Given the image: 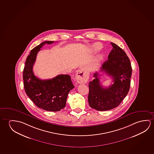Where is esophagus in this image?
Wrapping results in <instances>:
<instances>
[{"label": "esophagus", "mask_w": 154, "mask_h": 154, "mask_svg": "<svg viewBox=\"0 0 154 154\" xmlns=\"http://www.w3.org/2000/svg\"><path fill=\"white\" fill-rule=\"evenodd\" d=\"M89 78L88 73L84 69H81L79 70L76 75V80L79 84H84L88 82Z\"/></svg>", "instance_id": "34e87169"}]
</instances>
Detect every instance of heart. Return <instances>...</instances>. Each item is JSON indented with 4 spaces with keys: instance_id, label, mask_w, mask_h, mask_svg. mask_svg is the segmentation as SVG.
<instances>
[{
    "instance_id": "heart-1",
    "label": "heart",
    "mask_w": 154,
    "mask_h": 154,
    "mask_svg": "<svg viewBox=\"0 0 154 154\" xmlns=\"http://www.w3.org/2000/svg\"><path fill=\"white\" fill-rule=\"evenodd\" d=\"M93 47L94 48V49L95 51H99V50H100L101 49V45L99 44H98V43H97V44H95L93 46ZM102 58H103V55L102 54H99L98 56H97V59H96V62L97 63V62H99L102 59Z\"/></svg>"
}]
</instances>
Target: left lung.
<instances>
[{"label":"left lung","mask_w":154,"mask_h":154,"mask_svg":"<svg viewBox=\"0 0 154 154\" xmlns=\"http://www.w3.org/2000/svg\"><path fill=\"white\" fill-rule=\"evenodd\" d=\"M112 50L100 71L113 79L114 84L104 88L100 82L99 72L94 73V79L88 84V101L90 106L98 111H106L119 105L128 94L130 87L132 67L125 52L118 45L111 43Z\"/></svg>","instance_id":"obj_1"}]
</instances>
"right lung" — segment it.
Wrapping results in <instances>:
<instances>
[{
  "label": "right lung",
  "instance_id": "right-lung-1",
  "mask_svg": "<svg viewBox=\"0 0 154 154\" xmlns=\"http://www.w3.org/2000/svg\"><path fill=\"white\" fill-rule=\"evenodd\" d=\"M54 41H45L31 50L26 57L23 72L24 88L26 95L36 106L48 111L63 109L70 90L74 88L68 75H59L54 78L42 80L34 75L33 64L38 52L44 44Z\"/></svg>",
  "mask_w": 154,
  "mask_h": 154
}]
</instances>
